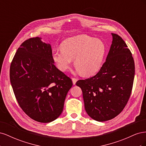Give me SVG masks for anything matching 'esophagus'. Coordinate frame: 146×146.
I'll use <instances>...</instances> for the list:
<instances>
[{"mask_svg": "<svg viewBox=\"0 0 146 146\" xmlns=\"http://www.w3.org/2000/svg\"><path fill=\"white\" fill-rule=\"evenodd\" d=\"M72 82H73V84L74 85H75V84L76 83L77 81V78H76V77H72Z\"/></svg>", "mask_w": 146, "mask_h": 146, "instance_id": "obj_1", "label": "esophagus"}]
</instances>
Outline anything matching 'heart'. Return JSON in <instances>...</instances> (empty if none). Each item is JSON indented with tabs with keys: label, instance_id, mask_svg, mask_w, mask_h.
I'll return each instance as SVG.
<instances>
[{
	"label": "heart",
	"instance_id": "1",
	"mask_svg": "<svg viewBox=\"0 0 146 146\" xmlns=\"http://www.w3.org/2000/svg\"><path fill=\"white\" fill-rule=\"evenodd\" d=\"M106 52L105 43L86 35L66 40L62 48L52 51V59L63 72L68 70L75 60V67L83 76H89L100 69Z\"/></svg>",
	"mask_w": 146,
	"mask_h": 146
}]
</instances>
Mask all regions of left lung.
Listing matches in <instances>:
<instances>
[{"label": "left lung", "mask_w": 146, "mask_h": 146, "mask_svg": "<svg viewBox=\"0 0 146 146\" xmlns=\"http://www.w3.org/2000/svg\"><path fill=\"white\" fill-rule=\"evenodd\" d=\"M113 41L105 63L94 76L79 80L86 113L97 121L110 120L120 114L130 97L135 62L122 38L111 33Z\"/></svg>", "instance_id": "8db88e82"}]
</instances>
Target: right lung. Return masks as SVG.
<instances>
[{"mask_svg":"<svg viewBox=\"0 0 146 146\" xmlns=\"http://www.w3.org/2000/svg\"><path fill=\"white\" fill-rule=\"evenodd\" d=\"M10 82L20 107L30 118L48 123L63 111L71 78L54 64L49 44L39 37L24 41L10 68Z\"/></svg>","mask_w":146,"mask_h":146,"instance_id":"add662e5","label":"right lung"}]
</instances>
